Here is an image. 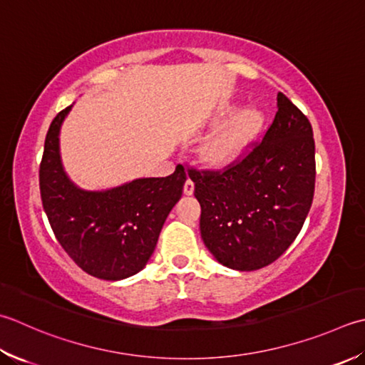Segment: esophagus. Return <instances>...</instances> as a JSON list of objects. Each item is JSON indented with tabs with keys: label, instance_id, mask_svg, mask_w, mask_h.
I'll use <instances>...</instances> for the list:
<instances>
[{
	"label": "esophagus",
	"instance_id": "obj_1",
	"mask_svg": "<svg viewBox=\"0 0 365 365\" xmlns=\"http://www.w3.org/2000/svg\"><path fill=\"white\" fill-rule=\"evenodd\" d=\"M183 192L187 196H191L192 192H195V182L191 180V178H188L187 182H185V187H183Z\"/></svg>",
	"mask_w": 365,
	"mask_h": 365
}]
</instances>
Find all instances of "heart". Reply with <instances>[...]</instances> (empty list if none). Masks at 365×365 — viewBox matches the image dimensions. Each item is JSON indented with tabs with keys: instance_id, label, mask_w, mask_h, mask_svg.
<instances>
[{
	"instance_id": "1",
	"label": "heart",
	"mask_w": 365,
	"mask_h": 365,
	"mask_svg": "<svg viewBox=\"0 0 365 365\" xmlns=\"http://www.w3.org/2000/svg\"><path fill=\"white\" fill-rule=\"evenodd\" d=\"M262 121V112L255 106H248L234 113L199 148L201 161L212 169L231 166L245 153L255 135L261 130Z\"/></svg>"
}]
</instances>
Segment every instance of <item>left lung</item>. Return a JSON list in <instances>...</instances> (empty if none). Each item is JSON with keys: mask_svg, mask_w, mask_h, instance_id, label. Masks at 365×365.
<instances>
[{"mask_svg": "<svg viewBox=\"0 0 365 365\" xmlns=\"http://www.w3.org/2000/svg\"><path fill=\"white\" fill-rule=\"evenodd\" d=\"M262 140L223 173L190 169L201 204V237L223 266L250 272L272 264L301 232L315 192L309 118L278 93Z\"/></svg>", "mask_w": 365, "mask_h": 365, "instance_id": "1", "label": "left lung"}]
</instances>
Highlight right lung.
Masks as SVG:
<instances>
[{
    "label": "right lung",
    "instance_id": "1",
    "mask_svg": "<svg viewBox=\"0 0 365 365\" xmlns=\"http://www.w3.org/2000/svg\"><path fill=\"white\" fill-rule=\"evenodd\" d=\"M71 107L53 118L46 135L39 166L42 205L56 240L78 267L101 280H123L140 272L153 255L187 174L178 164L168 177L135 178L103 191L77 187L60 155V130Z\"/></svg>",
    "mask_w": 365,
    "mask_h": 365
}]
</instances>
